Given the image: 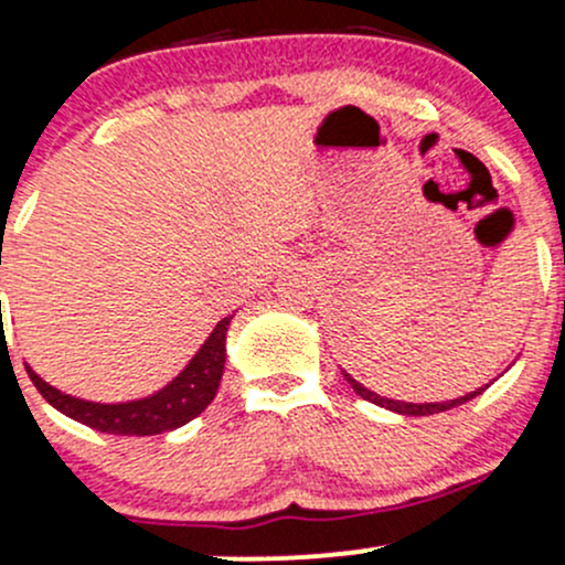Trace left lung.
I'll return each mask as SVG.
<instances>
[{"label":"left lung","instance_id":"8db88e82","mask_svg":"<svg viewBox=\"0 0 565 565\" xmlns=\"http://www.w3.org/2000/svg\"><path fill=\"white\" fill-rule=\"evenodd\" d=\"M342 377H345L348 385L353 387V391L359 393L361 398H364V401H372V404H377V406H382V408H391V412H395V414H406V417H427V414L449 412V408H457V406L468 404V401L476 398V395H481V393L486 391V387H489L491 382H494V380H491L489 385L478 387V391H472V393H465V395H459V398H451V401H433V404H412V401H395V398H385V395H380V393L369 391V387L361 385L359 380H353V377H350V374L345 372V369H342Z\"/></svg>","mask_w":565,"mask_h":565}]
</instances>
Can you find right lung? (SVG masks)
<instances>
[{
	"mask_svg": "<svg viewBox=\"0 0 565 565\" xmlns=\"http://www.w3.org/2000/svg\"><path fill=\"white\" fill-rule=\"evenodd\" d=\"M231 319L233 316H225L223 321H217L204 345L180 369L178 377H172L157 393L142 395V398L100 404V401L76 398V395L57 391L39 377L29 364H25V372H29L36 391L44 395V401L76 423L100 433H111V436H159V433L178 430V427L196 419L217 395L225 369V334H228Z\"/></svg>",
	"mask_w": 565,
	"mask_h": 565,
	"instance_id": "add662e5",
	"label": "right lung"
}]
</instances>
